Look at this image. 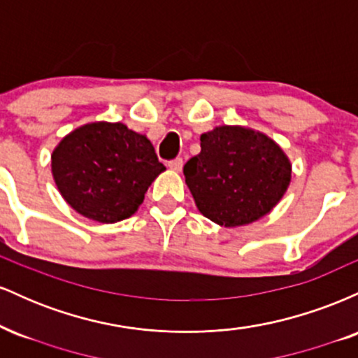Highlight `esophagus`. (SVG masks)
I'll use <instances>...</instances> for the list:
<instances>
[{
	"label": "esophagus",
	"mask_w": 358,
	"mask_h": 358,
	"mask_svg": "<svg viewBox=\"0 0 358 358\" xmlns=\"http://www.w3.org/2000/svg\"><path fill=\"white\" fill-rule=\"evenodd\" d=\"M168 166H170L173 171H182V168H183V159H182V158L171 159V162L168 163Z\"/></svg>",
	"instance_id": "34e87169"
}]
</instances>
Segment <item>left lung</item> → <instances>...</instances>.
Instances as JSON below:
<instances>
[{"mask_svg": "<svg viewBox=\"0 0 358 358\" xmlns=\"http://www.w3.org/2000/svg\"><path fill=\"white\" fill-rule=\"evenodd\" d=\"M200 151L183 166L196 207L224 227L252 224L276 207L291 182V163L273 139L242 126L200 136Z\"/></svg>", "mask_w": 358, "mask_h": 358, "instance_id": "obj_1", "label": "left lung"}]
</instances>
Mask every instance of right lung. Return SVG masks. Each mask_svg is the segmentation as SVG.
<instances>
[{
	"label": "right lung",
	"instance_id": "right-lung-1",
	"mask_svg": "<svg viewBox=\"0 0 358 358\" xmlns=\"http://www.w3.org/2000/svg\"><path fill=\"white\" fill-rule=\"evenodd\" d=\"M162 171L150 139L122 122L77 127L52 153L53 180L65 202L102 224L133 215Z\"/></svg>",
	"mask_w": 358,
	"mask_h": 358
}]
</instances>
